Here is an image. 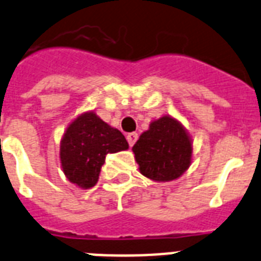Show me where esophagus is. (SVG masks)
<instances>
[{
	"label": "esophagus",
	"instance_id": "obj_1",
	"mask_svg": "<svg viewBox=\"0 0 261 261\" xmlns=\"http://www.w3.org/2000/svg\"><path fill=\"white\" fill-rule=\"evenodd\" d=\"M137 139H139V135H137V133H128V135H126V140H128V144L130 146L133 145V144H135L136 141H137Z\"/></svg>",
	"mask_w": 261,
	"mask_h": 261
}]
</instances>
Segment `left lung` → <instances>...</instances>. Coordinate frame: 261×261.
Wrapping results in <instances>:
<instances>
[{"label":"left lung","instance_id":"1","mask_svg":"<svg viewBox=\"0 0 261 261\" xmlns=\"http://www.w3.org/2000/svg\"><path fill=\"white\" fill-rule=\"evenodd\" d=\"M132 150L142 175L154 182H170L190 168L193 140L181 121L164 115L149 124Z\"/></svg>","mask_w":261,"mask_h":261}]
</instances>
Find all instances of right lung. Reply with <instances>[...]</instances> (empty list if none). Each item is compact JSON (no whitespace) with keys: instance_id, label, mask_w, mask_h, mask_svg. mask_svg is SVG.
<instances>
[{"instance_id":"obj_1","label":"right lung","mask_w":261,"mask_h":261,"mask_svg":"<svg viewBox=\"0 0 261 261\" xmlns=\"http://www.w3.org/2000/svg\"><path fill=\"white\" fill-rule=\"evenodd\" d=\"M128 148L124 135L104 122L95 111L80 113L62 136V170L71 184L80 189H91L97 184L106 155Z\"/></svg>"}]
</instances>
